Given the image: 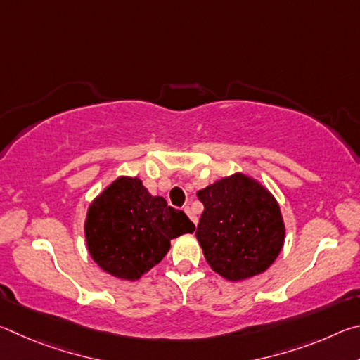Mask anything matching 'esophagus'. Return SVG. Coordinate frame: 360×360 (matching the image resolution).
Masks as SVG:
<instances>
[{
	"label": "esophagus",
	"instance_id": "34e87169",
	"mask_svg": "<svg viewBox=\"0 0 360 360\" xmlns=\"http://www.w3.org/2000/svg\"><path fill=\"white\" fill-rule=\"evenodd\" d=\"M184 211H186V214L188 216V217H191V221L195 224V225H197V222H198V219H197V216H195L193 214V212H192V208H191V206H186V208H184Z\"/></svg>",
	"mask_w": 360,
	"mask_h": 360
}]
</instances>
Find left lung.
<instances>
[{
	"label": "left lung",
	"mask_w": 360,
	"mask_h": 360,
	"mask_svg": "<svg viewBox=\"0 0 360 360\" xmlns=\"http://www.w3.org/2000/svg\"><path fill=\"white\" fill-rule=\"evenodd\" d=\"M205 211L195 235L210 266L229 281L264 273L284 243V222L273 195L245 174L200 191Z\"/></svg>",
	"instance_id": "left-lung-1"
}]
</instances>
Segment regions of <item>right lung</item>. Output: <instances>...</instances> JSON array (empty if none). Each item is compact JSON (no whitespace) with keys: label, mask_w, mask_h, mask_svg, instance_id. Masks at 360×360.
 Segmentation results:
<instances>
[{"label":"right lung","mask_w":360,"mask_h":360,"mask_svg":"<svg viewBox=\"0 0 360 360\" xmlns=\"http://www.w3.org/2000/svg\"><path fill=\"white\" fill-rule=\"evenodd\" d=\"M193 230L184 211L152 197L141 179L119 178L90 205L85 240L103 270L135 281L165 257L169 240Z\"/></svg>","instance_id":"add662e5"}]
</instances>
